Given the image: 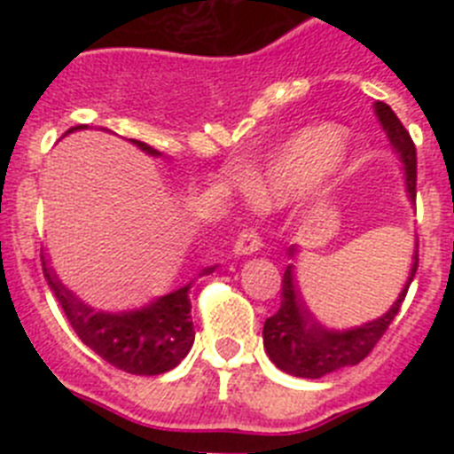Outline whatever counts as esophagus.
Returning <instances> with one entry per match:
<instances>
[{"instance_id": "34e87169", "label": "esophagus", "mask_w": 454, "mask_h": 454, "mask_svg": "<svg viewBox=\"0 0 454 454\" xmlns=\"http://www.w3.org/2000/svg\"><path fill=\"white\" fill-rule=\"evenodd\" d=\"M263 247V240L262 236L256 234V230H252V227H247V230H243L239 234V239L234 240V254H254V252H259Z\"/></svg>"}]
</instances>
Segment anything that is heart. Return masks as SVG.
I'll return each mask as SVG.
<instances>
[{
	"label": "heart",
	"mask_w": 454,
	"mask_h": 454,
	"mask_svg": "<svg viewBox=\"0 0 454 454\" xmlns=\"http://www.w3.org/2000/svg\"><path fill=\"white\" fill-rule=\"evenodd\" d=\"M343 150V136L336 127H309L275 156L263 172H246L243 191L254 204H272L302 188L309 179L330 168Z\"/></svg>",
	"instance_id": "heart-1"
}]
</instances>
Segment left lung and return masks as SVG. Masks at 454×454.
Segmentation results:
<instances>
[{
  "instance_id": "8db88e82",
  "label": "left lung",
  "mask_w": 454,
  "mask_h": 454,
  "mask_svg": "<svg viewBox=\"0 0 454 454\" xmlns=\"http://www.w3.org/2000/svg\"><path fill=\"white\" fill-rule=\"evenodd\" d=\"M375 115L380 124L387 131L393 150L398 152L400 161L404 166V182H407L409 200H416V147L414 140L404 129L398 115L393 114L391 106L384 102H375ZM295 247L288 250L293 256ZM411 270H409L407 284L400 291L398 300L393 302L387 314L366 325L352 327V330H327L314 314L309 311L307 304L302 302L295 284V266L288 263L282 279V307L277 309V314L263 325V348L279 371L295 377H307V380H318L327 372L340 371V368L355 366L364 362L371 355L377 340L382 339L388 325L398 316L400 307L404 302V295L409 291V284L414 279L416 268H419V243H416L414 256H411Z\"/></svg>"
}]
</instances>
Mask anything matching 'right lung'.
Here are the masks:
<instances>
[{"instance_id":"obj_1","label":"right lung","mask_w":454,"mask_h":454,"mask_svg":"<svg viewBox=\"0 0 454 454\" xmlns=\"http://www.w3.org/2000/svg\"><path fill=\"white\" fill-rule=\"evenodd\" d=\"M77 129H86V124H77L70 131ZM131 143L147 154L159 156V152L147 143L134 138ZM40 259H43L47 284L61 304L72 330L111 366L131 375H161L177 366L192 348L195 330H192L191 298H188L191 284L168 293L143 309L108 314L83 304L47 266L45 254H40ZM208 272H214V268H204L202 275Z\"/></svg>"}]
</instances>
